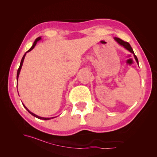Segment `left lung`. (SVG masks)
Returning a JSON list of instances; mask_svg holds the SVG:
<instances>
[{"label":"left lung","mask_w":157,"mask_h":157,"mask_svg":"<svg viewBox=\"0 0 157 157\" xmlns=\"http://www.w3.org/2000/svg\"><path fill=\"white\" fill-rule=\"evenodd\" d=\"M115 40L118 42V44H121V45H122V46H123L124 47V48H125L126 49H127L128 50H129L130 52H132V54H134V58H135V59H136V61H137V63H138V59H137V56L134 54V51H133V49H132V48L131 47L130 44L129 43H128V42L124 41L123 40H122V39H119V38L115 37Z\"/></svg>","instance_id":"1"}]
</instances>
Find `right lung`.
<instances>
[{
	"instance_id": "right-lung-1",
	"label": "right lung",
	"mask_w": 157,
	"mask_h": 157,
	"mask_svg": "<svg viewBox=\"0 0 157 157\" xmlns=\"http://www.w3.org/2000/svg\"><path fill=\"white\" fill-rule=\"evenodd\" d=\"M41 39V37H38L37 39L35 40V41L34 42V43H33V46H31V48L28 50V51H27V52H30L31 50H32L33 48H34V47L35 46V45H36V42L39 41V40H40ZM26 52V53H27ZM26 53L23 55V58H22V59H21V63H20V67H19V68H18V69H17V79H18V77H19V75H20V70H21V67H22V65H23V60H24V58H25V54H26ZM23 105L24 106V107L27 109V111L29 112L30 114H31V115H33V116H34V117H36V118H39V119H42V120H50V119H52V118H54V117H52V118H44V117H39V116H37V115H36L35 114H34V113H31V111H29V110H28V109H27V107L23 105Z\"/></svg>"
}]
</instances>
